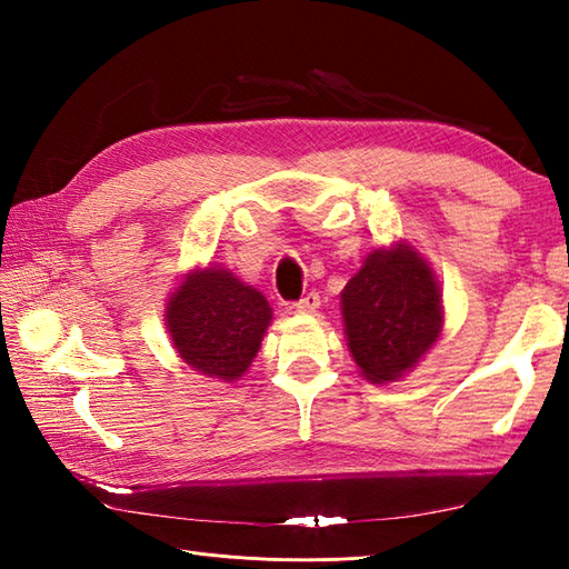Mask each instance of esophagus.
<instances>
[{"label": "esophagus", "mask_w": 569, "mask_h": 569, "mask_svg": "<svg viewBox=\"0 0 569 569\" xmlns=\"http://www.w3.org/2000/svg\"><path fill=\"white\" fill-rule=\"evenodd\" d=\"M318 308H320V296L318 293H308L296 303V310L300 312V316H312V312H318Z\"/></svg>", "instance_id": "obj_1"}]
</instances>
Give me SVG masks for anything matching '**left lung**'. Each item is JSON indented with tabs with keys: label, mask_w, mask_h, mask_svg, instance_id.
Returning <instances> with one entry per match:
<instances>
[{
	"label": "left lung",
	"mask_w": 569,
	"mask_h": 569,
	"mask_svg": "<svg viewBox=\"0 0 569 569\" xmlns=\"http://www.w3.org/2000/svg\"><path fill=\"white\" fill-rule=\"evenodd\" d=\"M349 355L369 383L401 381L418 367L445 325L442 288L408 241L373 249L340 293Z\"/></svg>",
	"instance_id": "8db88e82"
}]
</instances>
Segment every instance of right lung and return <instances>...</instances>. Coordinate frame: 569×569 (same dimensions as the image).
Returning a JSON list of instances; mask_svg holds the SVG:
<instances>
[{
  "label": "right lung",
  "instance_id": "obj_1",
  "mask_svg": "<svg viewBox=\"0 0 569 569\" xmlns=\"http://www.w3.org/2000/svg\"><path fill=\"white\" fill-rule=\"evenodd\" d=\"M163 320L176 355L192 371L232 383L249 371L273 310L257 288L210 263L183 276L166 300Z\"/></svg>",
  "mask_w": 569,
  "mask_h": 569
}]
</instances>
